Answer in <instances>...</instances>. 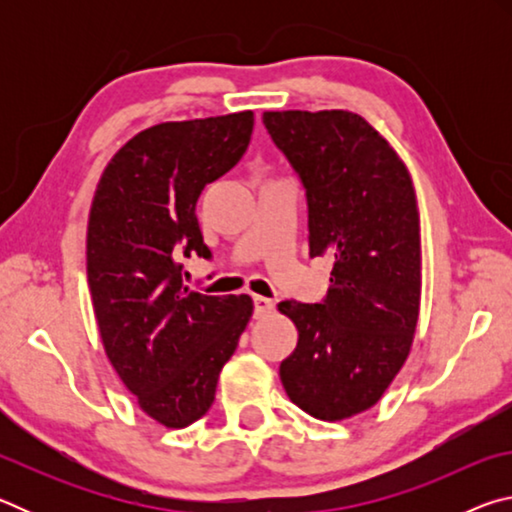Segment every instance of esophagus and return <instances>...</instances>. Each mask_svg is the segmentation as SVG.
Instances as JSON below:
<instances>
[{
  "instance_id": "obj_1",
  "label": "esophagus",
  "mask_w": 512,
  "mask_h": 512,
  "mask_svg": "<svg viewBox=\"0 0 512 512\" xmlns=\"http://www.w3.org/2000/svg\"><path fill=\"white\" fill-rule=\"evenodd\" d=\"M253 305H255V318H266L268 314H273V300L262 298V296H255L253 298Z\"/></svg>"
}]
</instances>
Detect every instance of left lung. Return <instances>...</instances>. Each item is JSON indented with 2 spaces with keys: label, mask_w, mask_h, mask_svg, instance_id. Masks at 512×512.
I'll return each mask as SVG.
<instances>
[{
  "label": "left lung",
  "mask_w": 512,
  "mask_h": 512,
  "mask_svg": "<svg viewBox=\"0 0 512 512\" xmlns=\"http://www.w3.org/2000/svg\"><path fill=\"white\" fill-rule=\"evenodd\" d=\"M305 185L309 255L334 259L327 298L277 305L298 327L280 363L289 400L336 422L375 406L409 357L420 316V212L411 173L361 115L266 110Z\"/></svg>",
  "instance_id": "obj_1"
}]
</instances>
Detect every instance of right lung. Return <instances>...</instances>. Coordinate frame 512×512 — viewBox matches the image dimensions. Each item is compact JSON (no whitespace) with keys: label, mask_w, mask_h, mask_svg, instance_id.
<instances>
[{"label":"right lung","mask_w":512,"mask_h":512,"mask_svg":"<svg viewBox=\"0 0 512 512\" xmlns=\"http://www.w3.org/2000/svg\"><path fill=\"white\" fill-rule=\"evenodd\" d=\"M253 110L164 121L112 155L88 219V284L103 350L140 409L167 429L210 411L253 300L183 287L180 257L210 259L196 219L205 185L246 153Z\"/></svg>","instance_id":"1"}]
</instances>
